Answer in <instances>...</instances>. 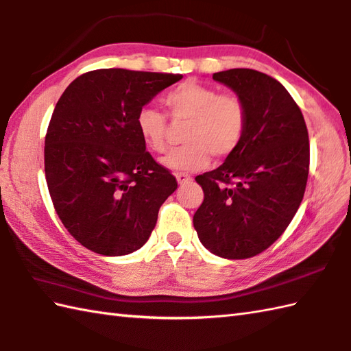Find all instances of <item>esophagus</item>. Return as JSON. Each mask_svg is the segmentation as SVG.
<instances>
[{
    "label": "esophagus",
    "mask_w": 351,
    "mask_h": 351,
    "mask_svg": "<svg viewBox=\"0 0 351 351\" xmlns=\"http://www.w3.org/2000/svg\"><path fill=\"white\" fill-rule=\"evenodd\" d=\"M176 179H178V182L181 184V185H184V184H189V182H191V176L189 175V173H184V172H178L176 175Z\"/></svg>",
    "instance_id": "obj_1"
}]
</instances>
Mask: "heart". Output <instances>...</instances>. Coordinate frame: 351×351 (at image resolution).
<instances>
[{
  "mask_svg": "<svg viewBox=\"0 0 351 351\" xmlns=\"http://www.w3.org/2000/svg\"><path fill=\"white\" fill-rule=\"evenodd\" d=\"M169 117L175 124L186 122L182 141L185 145L169 152L162 165L173 170H199L209 162L229 157L245 136L248 110L239 95L219 94L214 86L184 82L165 97ZM136 127L142 141L154 152H165L169 138V119L151 106L137 112Z\"/></svg>",
  "mask_w": 351,
  "mask_h": 351,
  "instance_id": "heart-1",
  "label": "heart"
}]
</instances>
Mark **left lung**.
<instances>
[{"mask_svg": "<svg viewBox=\"0 0 351 351\" xmlns=\"http://www.w3.org/2000/svg\"><path fill=\"white\" fill-rule=\"evenodd\" d=\"M245 101V136L221 166L195 176L205 199L193 217L203 247L230 260L269 248L304 199L309 141L296 101L278 80L251 69L214 73Z\"/></svg>", "mask_w": 351, "mask_h": 351, "instance_id": "left-lung-1", "label": "left lung"}]
</instances>
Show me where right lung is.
Listing matches in <instances>:
<instances>
[{"label": "right lung", "instance_id": "1", "mask_svg": "<svg viewBox=\"0 0 351 351\" xmlns=\"http://www.w3.org/2000/svg\"><path fill=\"white\" fill-rule=\"evenodd\" d=\"M172 73L100 69L65 88L45 138L53 208L79 243L101 256L143 247L176 178L146 151L137 112L181 80Z\"/></svg>", "mask_w": 351, "mask_h": 351}]
</instances>
